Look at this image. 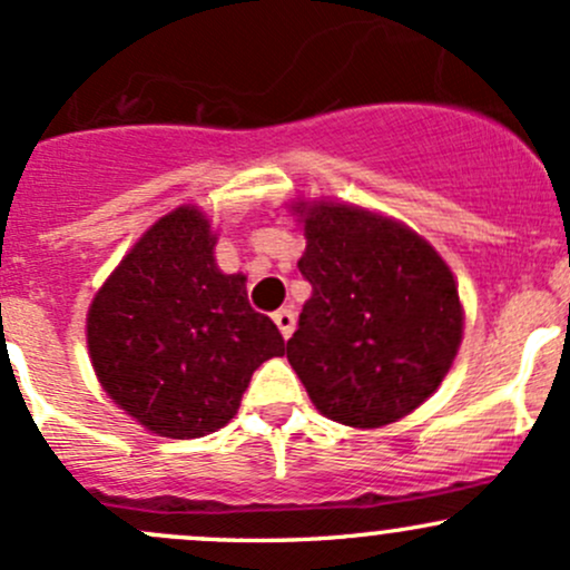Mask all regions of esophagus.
<instances>
[{
  "mask_svg": "<svg viewBox=\"0 0 570 570\" xmlns=\"http://www.w3.org/2000/svg\"><path fill=\"white\" fill-rule=\"evenodd\" d=\"M273 318H275V324H278L281 335H284V337H289L292 333H295V311H292V308L275 311Z\"/></svg>",
  "mask_w": 570,
  "mask_h": 570,
  "instance_id": "obj_1",
  "label": "esophagus"
}]
</instances>
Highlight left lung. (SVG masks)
Returning <instances> with one entry per match:
<instances>
[{"instance_id":"8db88e82","label":"left lung","mask_w":570,"mask_h":570,"mask_svg":"<svg viewBox=\"0 0 570 570\" xmlns=\"http://www.w3.org/2000/svg\"><path fill=\"white\" fill-rule=\"evenodd\" d=\"M305 222L311 284L286 360L324 416L381 428L438 390L462 341L454 275L428 240L392 218L316 203Z\"/></svg>"}]
</instances>
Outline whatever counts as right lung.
Masks as SVG:
<instances>
[{
	"label": "right lung",
	"mask_w": 570,
	"mask_h": 570,
	"mask_svg": "<svg viewBox=\"0 0 570 570\" xmlns=\"http://www.w3.org/2000/svg\"><path fill=\"white\" fill-rule=\"evenodd\" d=\"M197 208L154 224L89 308V354L105 392L165 438L216 433L237 414L254 371L284 354L271 316L248 303L246 275H224Z\"/></svg>",
	"instance_id": "1"
}]
</instances>
